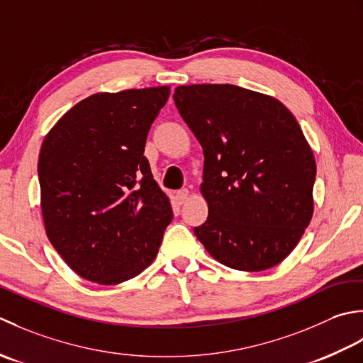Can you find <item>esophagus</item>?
<instances>
[{
    "label": "esophagus",
    "mask_w": 363,
    "mask_h": 363,
    "mask_svg": "<svg viewBox=\"0 0 363 363\" xmlns=\"http://www.w3.org/2000/svg\"><path fill=\"white\" fill-rule=\"evenodd\" d=\"M188 196H189V191H188L186 188H183V189H180L179 192H177V199H179L180 203H183L184 201H186Z\"/></svg>",
    "instance_id": "esophagus-1"
}]
</instances>
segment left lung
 Wrapping results in <instances>:
<instances>
[{"mask_svg": "<svg viewBox=\"0 0 363 363\" xmlns=\"http://www.w3.org/2000/svg\"><path fill=\"white\" fill-rule=\"evenodd\" d=\"M174 100L205 157L208 218L197 240L228 268L279 264L313 214L316 164L298 121L279 100L233 84L180 86Z\"/></svg>", "mask_w": 363, "mask_h": 363, "instance_id": "8db88e82", "label": "left lung"}]
</instances>
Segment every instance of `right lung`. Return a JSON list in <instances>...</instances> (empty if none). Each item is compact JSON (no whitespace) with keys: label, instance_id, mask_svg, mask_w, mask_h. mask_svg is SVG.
Returning a JSON list of instances; mask_svg holds the SVG:
<instances>
[{"label":"right lung","instance_id":"add662e5","mask_svg":"<svg viewBox=\"0 0 363 363\" xmlns=\"http://www.w3.org/2000/svg\"><path fill=\"white\" fill-rule=\"evenodd\" d=\"M169 86L94 94L43 139L42 214L50 242L86 280L116 285L140 274L172 220L144 157Z\"/></svg>","mask_w":363,"mask_h":363}]
</instances>
